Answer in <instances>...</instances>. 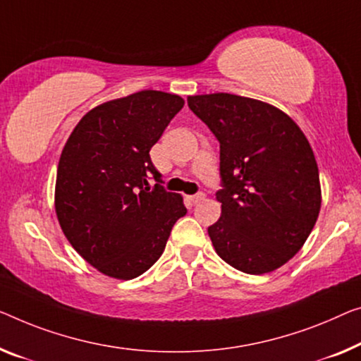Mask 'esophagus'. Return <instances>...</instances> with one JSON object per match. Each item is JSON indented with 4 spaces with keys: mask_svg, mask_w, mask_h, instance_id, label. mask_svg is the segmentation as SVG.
<instances>
[{
    "mask_svg": "<svg viewBox=\"0 0 361 361\" xmlns=\"http://www.w3.org/2000/svg\"><path fill=\"white\" fill-rule=\"evenodd\" d=\"M204 197H206L204 192H197V195H195V196H188V201H190L191 204H197V202L204 201Z\"/></svg>",
    "mask_w": 361,
    "mask_h": 361,
    "instance_id": "obj_1",
    "label": "esophagus"
}]
</instances>
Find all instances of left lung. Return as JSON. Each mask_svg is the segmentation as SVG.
I'll return each instance as SVG.
<instances>
[{
  "label": "left lung",
  "mask_w": 361,
  "mask_h": 361,
  "mask_svg": "<svg viewBox=\"0 0 361 361\" xmlns=\"http://www.w3.org/2000/svg\"><path fill=\"white\" fill-rule=\"evenodd\" d=\"M220 142L222 214L207 228L215 252L245 274L272 272L305 245L321 209L319 170L287 113L233 94L190 95Z\"/></svg>",
  "instance_id": "1"
}]
</instances>
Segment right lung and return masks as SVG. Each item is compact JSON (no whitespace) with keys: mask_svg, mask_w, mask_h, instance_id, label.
Here are the masks:
<instances>
[{"mask_svg":"<svg viewBox=\"0 0 361 361\" xmlns=\"http://www.w3.org/2000/svg\"><path fill=\"white\" fill-rule=\"evenodd\" d=\"M185 100L141 90L80 118L56 171L55 211L69 243L105 276L131 281L162 256L183 197L160 185L149 150ZM158 181L150 188L148 180Z\"/></svg>","mask_w":361,"mask_h":361,"instance_id":"1","label":"right lung"}]
</instances>
